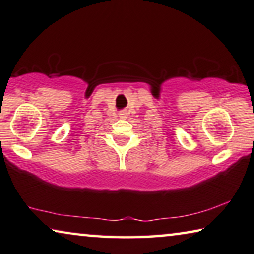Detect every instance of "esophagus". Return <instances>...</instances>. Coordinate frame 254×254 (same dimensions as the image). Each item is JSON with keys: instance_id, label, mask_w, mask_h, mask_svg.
<instances>
[{"instance_id": "esophagus-1", "label": "esophagus", "mask_w": 254, "mask_h": 254, "mask_svg": "<svg viewBox=\"0 0 254 254\" xmlns=\"http://www.w3.org/2000/svg\"><path fill=\"white\" fill-rule=\"evenodd\" d=\"M125 116V114H120V117H124Z\"/></svg>"}]
</instances>
